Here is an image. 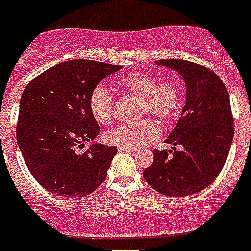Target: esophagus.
<instances>
[{
  "mask_svg": "<svg viewBox=\"0 0 251 251\" xmlns=\"http://www.w3.org/2000/svg\"><path fill=\"white\" fill-rule=\"evenodd\" d=\"M118 151H125V152H134L135 149H127V147H118Z\"/></svg>",
  "mask_w": 251,
  "mask_h": 251,
  "instance_id": "34e87169",
  "label": "esophagus"
}]
</instances>
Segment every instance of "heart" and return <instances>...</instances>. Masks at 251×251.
Instances as JSON below:
<instances>
[{
  "mask_svg": "<svg viewBox=\"0 0 251 251\" xmlns=\"http://www.w3.org/2000/svg\"><path fill=\"white\" fill-rule=\"evenodd\" d=\"M124 91L139 99V116L152 114L162 124H170L179 116L184 106V92L177 80L167 77L158 80L155 75L149 72H133L120 81ZM89 112L92 117L101 125L113 121L114 99L108 88L99 84L89 95ZM160 130L151 118L125 122L109 130L106 142L118 147L137 149L158 138Z\"/></svg>",
  "mask_w": 251,
  "mask_h": 251,
  "instance_id": "1",
  "label": "heart"
}]
</instances>
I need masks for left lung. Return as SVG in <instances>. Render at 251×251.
I'll return each mask as SVG.
<instances>
[{
  "label": "left lung",
  "instance_id": "obj_1",
  "mask_svg": "<svg viewBox=\"0 0 251 251\" xmlns=\"http://www.w3.org/2000/svg\"><path fill=\"white\" fill-rule=\"evenodd\" d=\"M156 64L179 71L187 101L166 139L172 150L154 149V162L143 177L156 192L183 198L206 188L223 170L234 134L230 100L223 80L206 67L181 59H162Z\"/></svg>",
  "mask_w": 251,
  "mask_h": 251
}]
</instances>
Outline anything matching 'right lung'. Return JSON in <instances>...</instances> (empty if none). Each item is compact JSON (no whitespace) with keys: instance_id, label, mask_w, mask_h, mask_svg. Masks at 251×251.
Segmentation results:
<instances>
[{"instance_id":"right-lung-1","label":"right lung","mask_w":251,"mask_h":251,"mask_svg":"<svg viewBox=\"0 0 251 251\" xmlns=\"http://www.w3.org/2000/svg\"><path fill=\"white\" fill-rule=\"evenodd\" d=\"M121 66L74 59L26 85L19 102L17 142L28 171L45 189L66 198L92 194L106 179L116 146L93 143L100 127L89 112L92 89Z\"/></svg>"}]
</instances>
